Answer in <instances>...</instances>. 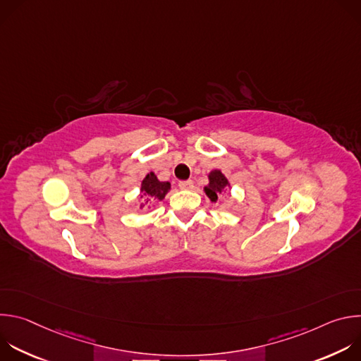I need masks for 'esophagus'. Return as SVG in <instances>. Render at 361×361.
I'll return each instance as SVG.
<instances>
[{
    "mask_svg": "<svg viewBox=\"0 0 361 361\" xmlns=\"http://www.w3.org/2000/svg\"><path fill=\"white\" fill-rule=\"evenodd\" d=\"M178 187H180L181 190H191V188L194 187V183H192L191 180H187V181H180V183H178Z\"/></svg>",
    "mask_w": 361,
    "mask_h": 361,
    "instance_id": "34e87169",
    "label": "esophagus"
}]
</instances>
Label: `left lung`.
<instances>
[{
  "instance_id": "8db88e82",
  "label": "left lung",
  "mask_w": 361,
  "mask_h": 361,
  "mask_svg": "<svg viewBox=\"0 0 361 361\" xmlns=\"http://www.w3.org/2000/svg\"><path fill=\"white\" fill-rule=\"evenodd\" d=\"M209 184L204 187V192L210 198L212 202H217L219 195H221L227 188H230V181L221 173V170H212L209 173Z\"/></svg>"
}]
</instances>
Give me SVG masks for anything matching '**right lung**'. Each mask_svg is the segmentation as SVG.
<instances>
[{
    "label": "right lung",
    "mask_w": 361,
    "mask_h": 361,
    "mask_svg": "<svg viewBox=\"0 0 361 361\" xmlns=\"http://www.w3.org/2000/svg\"><path fill=\"white\" fill-rule=\"evenodd\" d=\"M170 190L171 184L169 181H160L156 174L149 171L141 181L140 198L142 202L140 205V209H144L145 205L152 204L154 201H163Z\"/></svg>",
    "instance_id": "1"
}]
</instances>
